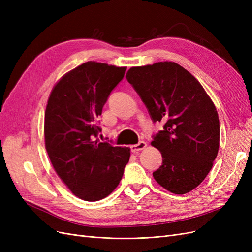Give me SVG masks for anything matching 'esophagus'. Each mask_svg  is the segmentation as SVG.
<instances>
[{"label": "esophagus", "instance_id": "34e87169", "mask_svg": "<svg viewBox=\"0 0 252 252\" xmlns=\"http://www.w3.org/2000/svg\"><path fill=\"white\" fill-rule=\"evenodd\" d=\"M146 146H147L146 142L141 141V142H139L138 144L132 145V146H131L130 148H131V151H132V152H138V151H140V150H143L144 148H146Z\"/></svg>", "mask_w": 252, "mask_h": 252}]
</instances>
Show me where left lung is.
Masks as SVG:
<instances>
[{
  "mask_svg": "<svg viewBox=\"0 0 252 252\" xmlns=\"http://www.w3.org/2000/svg\"><path fill=\"white\" fill-rule=\"evenodd\" d=\"M154 122L164 130L151 142L163 164L155 180L174 194L199 186L212 168L220 147L218 111L201 83L174 62L131 67L126 73Z\"/></svg>",
  "mask_w": 252,
  "mask_h": 252,
  "instance_id": "left-lung-1",
  "label": "left lung"
}]
</instances>
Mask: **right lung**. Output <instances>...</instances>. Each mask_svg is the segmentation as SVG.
I'll return each instance as SVG.
<instances>
[{"mask_svg":"<svg viewBox=\"0 0 252 252\" xmlns=\"http://www.w3.org/2000/svg\"><path fill=\"white\" fill-rule=\"evenodd\" d=\"M126 67L95 61L65 73L49 94L44 121L45 148L53 169L81 200L100 201L119 185L130 158L129 147L95 139L96 119Z\"/></svg>","mask_w":252,"mask_h":252,"instance_id":"obj_1","label":"right lung"}]
</instances>
